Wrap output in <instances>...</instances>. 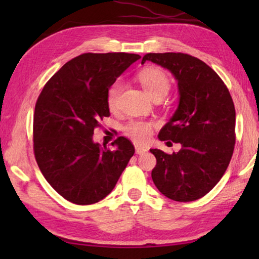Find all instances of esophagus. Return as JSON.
<instances>
[{
	"label": "esophagus",
	"mask_w": 259,
	"mask_h": 259,
	"mask_svg": "<svg viewBox=\"0 0 259 259\" xmlns=\"http://www.w3.org/2000/svg\"><path fill=\"white\" fill-rule=\"evenodd\" d=\"M147 150L145 147H142V146H138V145H136V153H137V154H143V153H145Z\"/></svg>",
	"instance_id": "1"
}]
</instances>
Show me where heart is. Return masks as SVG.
Segmentation results:
<instances>
[{"instance_id": "obj_1", "label": "heart", "mask_w": 259, "mask_h": 259, "mask_svg": "<svg viewBox=\"0 0 259 259\" xmlns=\"http://www.w3.org/2000/svg\"><path fill=\"white\" fill-rule=\"evenodd\" d=\"M137 80L143 87L145 93L152 99H163L170 90V80L166 73L161 68L147 67L137 74ZM122 91V83L115 81L109 87L106 95V103L111 111H115L119 104L120 94ZM126 136L138 144L146 143L151 138L153 123L145 121H131L124 128Z\"/></svg>"}]
</instances>
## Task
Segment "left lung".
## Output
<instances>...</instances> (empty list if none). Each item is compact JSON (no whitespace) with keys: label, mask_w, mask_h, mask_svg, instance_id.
<instances>
[{"label":"left lung","mask_w":259,"mask_h":259,"mask_svg":"<svg viewBox=\"0 0 259 259\" xmlns=\"http://www.w3.org/2000/svg\"><path fill=\"white\" fill-rule=\"evenodd\" d=\"M146 60L169 69L177 80L178 107L159 139L182 145L172 154L150 150L156 157L152 179L166 198L195 201L212 190L230 164L235 144L233 100L218 74L195 57L164 52L145 55L142 64Z\"/></svg>","instance_id":"8db88e82"}]
</instances>
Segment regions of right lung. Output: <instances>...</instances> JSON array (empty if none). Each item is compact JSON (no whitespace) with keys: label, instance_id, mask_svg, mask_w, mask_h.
<instances>
[{"label":"right lung","instance_id":"add662e5","mask_svg":"<svg viewBox=\"0 0 259 259\" xmlns=\"http://www.w3.org/2000/svg\"><path fill=\"white\" fill-rule=\"evenodd\" d=\"M139 55L83 54L69 60L43 88L35 105L34 154L47 182L75 204H93L115 187L135 147L119 137L115 148L93 139L100 120L109 116L106 95Z\"/></svg>","mask_w":259,"mask_h":259}]
</instances>
